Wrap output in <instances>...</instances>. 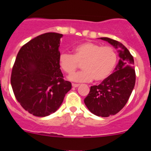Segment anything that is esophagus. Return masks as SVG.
<instances>
[{"label":"esophagus","instance_id":"34e87169","mask_svg":"<svg viewBox=\"0 0 151 151\" xmlns=\"http://www.w3.org/2000/svg\"><path fill=\"white\" fill-rule=\"evenodd\" d=\"M72 85H73V88H77L79 86V84H75V83H73L72 84Z\"/></svg>","mask_w":151,"mask_h":151}]
</instances>
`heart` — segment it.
Returning <instances> with one entry per match:
<instances>
[{
    "label": "heart",
    "instance_id": "obj_1",
    "mask_svg": "<svg viewBox=\"0 0 151 151\" xmlns=\"http://www.w3.org/2000/svg\"><path fill=\"white\" fill-rule=\"evenodd\" d=\"M117 54L110 46H104L93 42H85L74 48V54L61 53L59 64L63 71L71 75L82 64L81 72L72 75L69 79L73 82L104 81L110 76L116 67Z\"/></svg>",
    "mask_w": 151,
    "mask_h": 151
}]
</instances>
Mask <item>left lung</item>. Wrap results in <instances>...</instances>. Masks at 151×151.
<instances>
[{
    "label": "left lung",
    "instance_id": "left-lung-1",
    "mask_svg": "<svg viewBox=\"0 0 151 151\" xmlns=\"http://www.w3.org/2000/svg\"><path fill=\"white\" fill-rule=\"evenodd\" d=\"M118 49L119 60L114 73L99 85L91 86L84 102L93 114L101 117L115 115L129 101L135 84L134 59L122 44L109 38H101Z\"/></svg>",
    "mask_w": 151,
    "mask_h": 151
}]
</instances>
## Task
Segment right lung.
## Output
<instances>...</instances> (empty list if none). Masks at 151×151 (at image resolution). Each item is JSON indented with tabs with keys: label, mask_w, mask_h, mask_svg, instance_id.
<instances>
[{
	"label": "right lung",
	"mask_w": 151,
	"mask_h": 151,
	"mask_svg": "<svg viewBox=\"0 0 151 151\" xmlns=\"http://www.w3.org/2000/svg\"><path fill=\"white\" fill-rule=\"evenodd\" d=\"M62 34L47 32L24 45L18 52L12 69V88L24 110L44 117L60 106L72 88L65 81L59 64Z\"/></svg>",
	"instance_id": "add662e5"
}]
</instances>
